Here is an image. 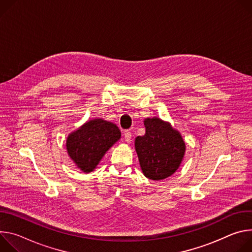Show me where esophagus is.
I'll return each mask as SVG.
<instances>
[{
	"label": "esophagus",
	"mask_w": 252,
	"mask_h": 252,
	"mask_svg": "<svg viewBox=\"0 0 252 252\" xmlns=\"http://www.w3.org/2000/svg\"><path fill=\"white\" fill-rule=\"evenodd\" d=\"M124 139H125V142L130 143L131 142V139H132V135L130 131H125L124 132Z\"/></svg>",
	"instance_id": "obj_1"
}]
</instances>
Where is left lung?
<instances>
[{"instance_id": "1", "label": "left lung", "mask_w": 252, "mask_h": 252, "mask_svg": "<svg viewBox=\"0 0 252 252\" xmlns=\"http://www.w3.org/2000/svg\"><path fill=\"white\" fill-rule=\"evenodd\" d=\"M145 134L135 138V150L145 177L163 180L180 167L186 145L180 132L159 117L146 118Z\"/></svg>"}]
</instances>
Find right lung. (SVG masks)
<instances>
[{
  "mask_svg": "<svg viewBox=\"0 0 252 252\" xmlns=\"http://www.w3.org/2000/svg\"><path fill=\"white\" fill-rule=\"evenodd\" d=\"M120 138L121 132L116 124L95 118L68 135L66 149L77 168L84 173H90Z\"/></svg>",
  "mask_w": 252,
  "mask_h": 252,
  "instance_id": "1",
  "label": "right lung"
}]
</instances>
